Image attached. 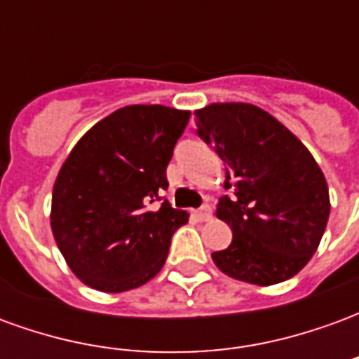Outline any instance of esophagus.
Masks as SVG:
<instances>
[{"label": "esophagus", "instance_id": "obj_1", "mask_svg": "<svg viewBox=\"0 0 359 359\" xmlns=\"http://www.w3.org/2000/svg\"><path fill=\"white\" fill-rule=\"evenodd\" d=\"M211 213H213V211H211L210 205L205 203V205H202L200 210L194 211V217H196V221H210Z\"/></svg>", "mask_w": 359, "mask_h": 359}]
</instances>
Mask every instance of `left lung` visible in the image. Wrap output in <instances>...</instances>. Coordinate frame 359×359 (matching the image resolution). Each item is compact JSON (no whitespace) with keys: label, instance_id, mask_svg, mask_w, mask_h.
<instances>
[{"label":"left lung","instance_id":"8db88e82","mask_svg":"<svg viewBox=\"0 0 359 359\" xmlns=\"http://www.w3.org/2000/svg\"><path fill=\"white\" fill-rule=\"evenodd\" d=\"M196 126L225 161L217 217L231 246L211 257L229 277L269 286L294 277L316 254L329 221V188L309 149L285 125L252 103H211Z\"/></svg>","mask_w":359,"mask_h":359}]
</instances>
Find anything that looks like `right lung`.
Here are the masks:
<instances>
[{"label": "right lung", "mask_w": 359, "mask_h": 359, "mask_svg": "<svg viewBox=\"0 0 359 359\" xmlns=\"http://www.w3.org/2000/svg\"><path fill=\"white\" fill-rule=\"evenodd\" d=\"M190 111L126 105L76 142L51 196L57 248L84 285L125 292L146 285L165 265L175 231L188 213L163 200L167 165Z\"/></svg>", "instance_id": "obj_1"}]
</instances>
